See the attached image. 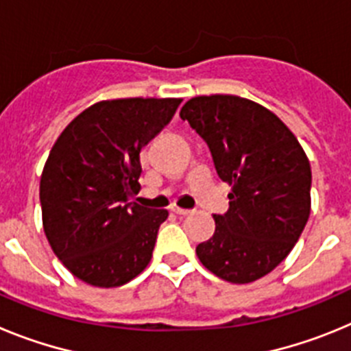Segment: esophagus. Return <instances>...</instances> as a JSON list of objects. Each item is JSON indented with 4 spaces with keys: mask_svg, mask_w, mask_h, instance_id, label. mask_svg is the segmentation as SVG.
I'll return each instance as SVG.
<instances>
[{
    "mask_svg": "<svg viewBox=\"0 0 351 351\" xmlns=\"http://www.w3.org/2000/svg\"><path fill=\"white\" fill-rule=\"evenodd\" d=\"M170 210L178 214V216H188V214L193 213L191 209H181V207H178V206H172V207H170Z\"/></svg>",
    "mask_w": 351,
    "mask_h": 351,
    "instance_id": "obj_1",
    "label": "esophagus"
}]
</instances>
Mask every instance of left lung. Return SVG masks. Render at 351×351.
I'll return each instance as SVG.
<instances>
[{
  "mask_svg": "<svg viewBox=\"0 0 351 351\" xmlns=\"http://www.w3.org/2000/svg\"><path fill=\"white\" fill-rule=\"evenodd\" d=\"M181 119L204 138L219 179L230 184L228 210L214 214V235L197 246L213 274L251 283L295 246L311 210V167L283 121L232 95L197 96Z\"/></svg>",
  "mask_w": 351,
  "mask_h": 351,
  "instance_id": "obj_1",
  "label": "left lung"
}]
</instances>
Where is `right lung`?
Segmentation results:
<instances>
[{
	"instance_id": "obj_1",
	"label": "right lung",
	"mask_w": 351,
	"mask_h": 351,
	"mask_svg": "<svg viewBox=\"0 0 351 351\" xmlns=\"http://www.w3.org/2000/svg\"><path fill=\"white\" fill-rule=\"evenodd\" d=\"M179 98L91 105L51 149L40 181L43 230L56 256L84 283L112 288L147 267L167 209L132 202L141 151L178 110Z\"/></svg>"
}]
</instances>
